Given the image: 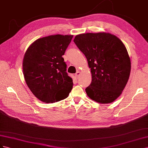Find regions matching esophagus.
Wrapping results in <instances>:
<instances>
[{"mask_svg":"<svg viewBox=\"0 0 148 148\" xmlns=\"http://www.w3.org/2000/svg\"><path fill=\"white\" fill-rule=\"evenodd\" d=\"M80 74H81V73H80V71H77L76 72V73L75 74V77H78L79 75H80Z\"/></svg>","mask_w":148,"mask_h":148,"instance_id":"1","label":"esophagus"}]
</instances>
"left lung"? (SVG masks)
<instances>
[{
	"instance_id": "left-lung-1",
	"label": "left lung",
	"mask_w": 148,
	"mask_h": 148,
	"mask_svg": "<svg viewBox=\"0 0 148 148\" xmlns=\"http://www.w3.org/2000/svg\"><path fill=\"white\" fill-rule=\"evenodd\" d=\"M74 42L90 68L92 82L86 88L87 95L98 103L113 102L121 95L130 74V58L123 42L104 32L80 34Z\"/></svg>"
}]
</instances>
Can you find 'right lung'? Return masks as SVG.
<instances>
[{"mask_svg": "<svg viewBox=\"0 0 148 148\" xmlns=\"http://www.w3.org/2000/svg\"><path fill=\"white\" fill-rule=\"evenodd\" d=\"M73 35H55L36 40L29 46L23 61L24 78L36 98L53 103L68 97L73 79L66 73V50Z\"/></svg>", "mask_w": 148, "mask_h": 148, "instance_id": "obj_1", "label": "right lung"}]
</instances>
